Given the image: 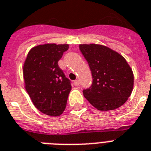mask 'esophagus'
Wrapping results in <instances>:
<instances>
[{"mask_svg":"<svg viewBox=\"0 0 151 151\" xmlns=\"http://www.w3.org/2000/svg\"><path fill=\"white\" fill-rule=\"evenodd\" d=\"M73 83H74V85L76 86H78V85H79V81H78V79H77V80H75Z\"/></svg>","mask_w":151,"mask_h":151,"instance_id":"obj_1","label":"esophagus"}]
</instances>
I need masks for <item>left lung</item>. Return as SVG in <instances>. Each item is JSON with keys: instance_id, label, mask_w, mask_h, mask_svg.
Instances as JSON below:
<instances>
[{"instance_id": "left-lung-1", "label": "left lung", "mask_w": 151, "mask_h": 151, "mask_svg": "<svg viewBox=\"0 0 151 151\" xmlns=\"http://www.w3.org/2000/svg\"><path fill=\"white\" fill-rule=\"evenodd\" d=\"M89 63L93 84L83 90L85 98L100 111L117 109L127 102L134 88V73L122 55L109 47L81 44Z\"/></svg>"}]
</instances>
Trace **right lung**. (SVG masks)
<instances>
[{"mask_svg": "<svg viewBox=\"0 0 151 151\" xmlns=\"http://www.w3.org/2000/svg\"><path fill=\"white\" fill-rule=\"evenodd\" d=\"M69 45H38L28 52L23 65L24 88L42 113L58 116L64 112L72 86L58 65Z\"/></svg>", "mask_w": 151, "mask_h": 151, "instance_id": "1", "label": "right lung"}]
</instances>
